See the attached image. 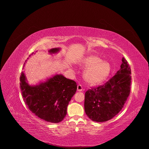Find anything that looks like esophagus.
<instances>
[{
  "label": "esophagus",
  "instance_id": "1",
  "mask_svg": "<svg viewBox=\"0 0 149 149\" xmlns=\"http://www.w3.org/2000/svg\"><path fill=\"white\" fill-rule=\"evenodd\" d=\"M77 91H82V87L81 85L79 84L77 86Z\"/></svg>",
  "mask_w": 149,
  "mask_h": 149
}]
</instances>
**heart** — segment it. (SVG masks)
Returning <instances> with one entry per match:
<instances>
[{
  "instance_id": "heart-1",
  "label": "heart",
  "mask_w": 149,
  "mask_h": 149,
  "mask_svg": "<svg viewBox=\"0 0 149 149\" xmlns=\"http://www.w3.org/2000/svg\"><path fill=\"white\" fill-rule=\"evenodd\" d=\"M83 67L87 68L84 73V78L88 84L95 85L107 78L110 75L111 67L110 63L96 55L85 57L81 62Z\"/></svg>"
}]
</instances>
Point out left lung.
<instances>
[{"label": "left lung", "mask_w": 149, "mask_h": 149, "mask_svg": "<svg viewBox=\"0 0 149 149\" xmlns=\"http://www.w3.org/2000/svg\"><path fill=\"white\" fill-rule=\"evenodd\" d=\"M131 78L130 67L123 58L120 69L115 75L85 94L84 109L87 116L95 122L107 121L116 116L129 96Z\"/></svg>", "instance_id": "8db88e82"}]
</instances>
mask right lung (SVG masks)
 <instances>
[{"mask_svg":"<svg viewBox=\"0 0 149 149\" xmlns=\"http://www.w3.org/2000/svg\"><path fill=\"white\" fill-rule=\"evenodd\" d=\"M60 50L59 48H55L48 52L55 54ZM20 86L28 109L37 117L52 123H59L65 118L69 102L77 88L74 81L62 74H56L44 82L31 86L24 72L20 74Z\"/></svg>","mask_w":149,"mask_h":149,"instance_id":"right-lung-1","label":"right lung"}]
</instances>
